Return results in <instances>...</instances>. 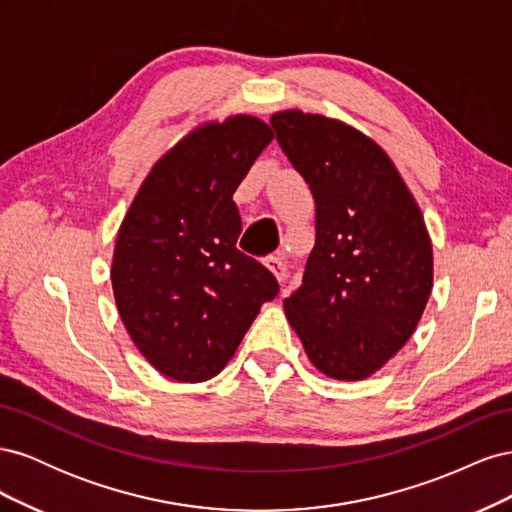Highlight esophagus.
Listing matches in <instances>:
<instances>
[{
  "mask_svg": "<svg viewBox=\"0 0 512 512\" xmlns=\"http://www.w3.org/2000/svg\"><path fill=\"white\" fill-rule=\"evenodd\" d=\"M265 265H267V269L277 277V280H284V273H286V262H284V256L282 254H275V256H269L267 260H265Z\"/></svg>",
  "mask_w": 512,
  "mask_h": 512,
  "instance_id": "esophagus-1",
  "label": "esophagus"
}]
</instances>
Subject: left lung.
<instances>
[{"mask_svg":"<svg viewBox=\"0 0 512 512\" xmlns=\"http://www.w3.org/2000/svg\"><path fill=\"white\" fill-rule=\"evenodd\" d=\"M271 126L316 203V245L286 318L324 376L365 380L406 346L429 301L423 213L386 151L348 123L280 111Z\"/></svg>","mask_w":512,"mask_h":512,"instance_id":"1","label":"left lung"}]
</instances>
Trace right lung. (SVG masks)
Listing matches in <instances>:
<instances>
[{
  "label": "right lung",
  "mask_w": 512,
  "mask_h": 512,
  "mask_svg": "<svg viewBox=\"0 0 512 512\" xmlns=\"http://www.w3.org/2000/svg\"><path fill=\"white\" fill-rule=\"evenodd\" d=\"M273 141L265 121H209L153 164L117 232L111 282L134 346L166 378L205 382L239 348L277 280L237 250L232 194Z\"/></svg>",
  "instance_id": "add662e5"
}]
</instances>
